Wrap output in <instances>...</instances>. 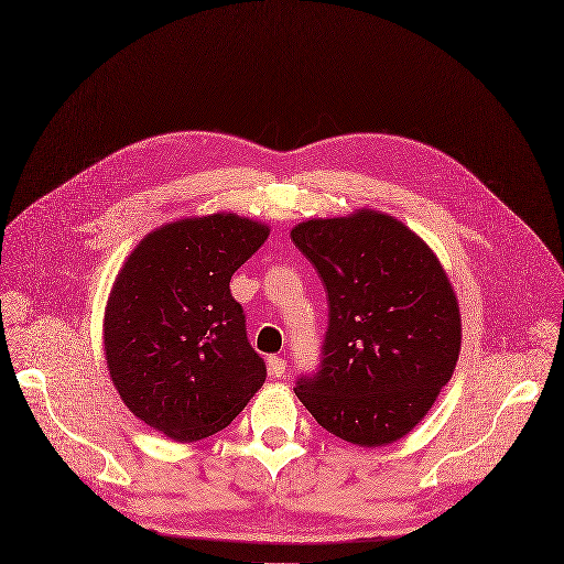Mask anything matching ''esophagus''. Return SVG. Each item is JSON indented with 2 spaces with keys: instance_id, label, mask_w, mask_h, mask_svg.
I'll list each match as a JSON object with an SVG mask.
<instances>
[{
  "instance_id": "1",
  "label": "esophagus",
  "mask_w": 564,
  "mask_h": 564,
  "mask_svg": "<svg viewBox=\"0 0 564 564\" xmlns=\"http://www.w3.org/2000/svg\"><path fill=\"white\" fill-rule=\"evenodd\" d=\"M268 369H270V373H272L274 379H279V377H283V373H285L288 362H285V358H281V356H270V358H268Z\"/></svg>"
}]
</instances>
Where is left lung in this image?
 <instances>
[{"label": "left lung", "instance_id": "obj_1", "mask_svg": "<svg viewBox=\"0 0 564 564\" xmlns=\"http://www.w3.org/2000/svg\"><path fill=\"white\" fill-rule=\"evenodd\" d=\"M327 296L321 362L294 394L329 434L381 447L410 434L452 379L456 294L434 252L401 221L360 210L292 230Z\"/></svg>", "mask_w": 564, "mask_h": 564}]
</instances>
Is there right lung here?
<instances>
[{"label": "right lung", "instance_id": "add662e5", "mask_svg": "<svg viewBox=\"0 0 564 564\" xmlns=\"http://www.w3.org/2000/svg\"><path fill=\"white\" fill-rule=\"evenodd\" d=\"M268 232L237 215L174 221L150 232L115 281L104 323L110 379L126 408L172 441L221 432L268 377L230 294Z\"/></svg>", "mask_w": 564, "mask_h": 564}]
</instances>
